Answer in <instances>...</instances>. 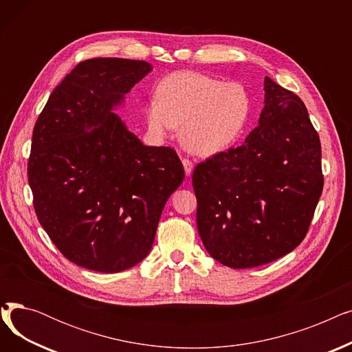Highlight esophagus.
I'll return each mask as SVG.
<instances>
[{"label": "esophagus", "instance_id": "obj_1", "mask_svg": "<svg viewBox=\"0 0 352 352\" xmlns=\"http://www.w3.org/2000/svg\"><path fill=\"white\" fill-rule=\"evenodd\" d=\"M182 165H184V170H186V175L190 177L191 173H192V170H194L192 161L188 160V158H184V160H182Z\"/></svg>", "mask_w": 352, "mask_h": 352}]
</instances>
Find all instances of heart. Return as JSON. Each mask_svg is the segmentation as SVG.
I'll list each match as a JSON object with an SVG mask.
<instances>
[{
    "instance_id": "1",
    "label": "heart",
    "mask_w": 352,
    "mask_h": 352,
    "mask_svg": "<svg viewBox=\"0 0 352 352\" xmlns=\"http://www.w3.org/2000/svg\"><path fill=\"white\" fill-rule=\"evenodd\" d=\"M251 113L247 88L201 72L178 71L158 85L157 98L145 108L151 134L164 137L181 126L187 150L208 157L231 146L241 135Z\"/></svg>"
}]
</instances>
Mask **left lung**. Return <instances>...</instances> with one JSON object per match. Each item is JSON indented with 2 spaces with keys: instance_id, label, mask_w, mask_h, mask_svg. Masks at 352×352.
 <instances>
[{
  "instance_id": "8db88e82",
  "label": "left lung",
  "mask_w": 352,
  "mask_h": 352,
  "mask_svg": "<svg viewBox=\"0 0 352 352\" xmlns=\"http://www.w3.org/2000/svg\"><path fill=\"white\" fill-rule=\"evenodd\" d=\"M260 125L245 142L199 162L192 174L206 250L230 268H254L297 248L320 201L321 142L307 107L265 77Z\"/></svg>"
}]
</instances>
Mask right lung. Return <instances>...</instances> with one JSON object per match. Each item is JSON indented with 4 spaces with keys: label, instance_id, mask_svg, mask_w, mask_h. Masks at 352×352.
<instances>
[{
    "label": "right lung",
    "instance_id": "obj_1",
    "mask_svg": "<svg viewBox=\"0 0 352 352\" xmlns=\"http://www.w3.org/2000/svg\"><path fill=\"white\" fill-rule=\"evenodd\" d=\"M153 69L125 58L80 63L35 122L28 182L54 245L82 268L120 272L151 251L184 166L170 146H146L113 108Z\"/></svg>",
    "mask_w": 352,
    "mask_h": 352
}]
</instances>
